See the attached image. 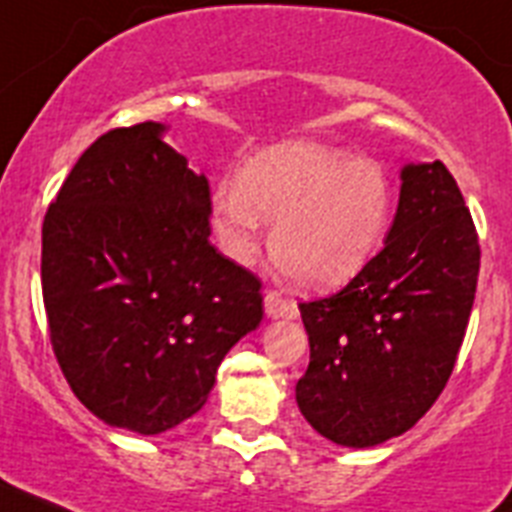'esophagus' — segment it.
I'll return each instance as SVG.
<instances>
[{
	"instance_id": "34e87169",
	"label": "esophagus",
	"mask_w": 512,
	"mask_h": 512,
	"mask_svg": "<svg viewBox=\"0 0 512 512\" xmlns=\"http://www.w3.org/2000/svg\"><path fill=\"white\" fill-rule=\"evenodd\" d=\"M264 310H266V318H271V320H295L297 318V307L292 305V302L282 300L277 292H266Z\"/></svg>"
}]
</instances>
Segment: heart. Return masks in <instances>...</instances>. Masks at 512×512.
Listing matches in <instances>:
<instances>
[{
    "instance_id": "heart-1",
    "label": "heart",
    "mask_w": 512,
    "mask_h": 512,
    "mask_svg": "<svg viewBox=\"0 0 512 512\" xmlns=\"http://www.w3.org/2000/svg\"><path fill=\"white\" fill-rule=\"evenodd\" d=\"M395 192L384 166L312 140L251 156L238 182L212 192V230L235 264H253L261 220L271 261L289 282L330 289L356 277L390 230Z\"/></svg>"
}]
</instances>
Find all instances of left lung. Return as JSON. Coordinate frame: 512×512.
Segmentation results:
<instances>
[{
	"label": "left lung",
	"mask_w": 512,
	"mask_h": 512,
	"mask_svg": "<svg viewBox=\"0 0 512 512\" xmlns=\"http://www.w3.org/2000/svg\"><path fill=\"white\" fill-rule=\"evenodd\" d=\"M384 248L341 292L302 302L310 366L297 408L328 441L372 449L410 431L454 372L479 274V241L441 161L400 169Z\"/></svg>",
	"instance_id": "obj_1"
}]
</instances>
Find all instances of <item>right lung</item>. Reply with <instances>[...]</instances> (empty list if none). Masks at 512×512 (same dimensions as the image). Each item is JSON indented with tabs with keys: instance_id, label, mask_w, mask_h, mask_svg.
<instances>
[{
	"instance_id": "right-lung-1",
	"label": "right lung",
	"mask_w": 512,
	"mask_h": 512,
	"mask_svg": "<svg viewBox=\"0 0 512 512\" xmlns=\"http://www.w3.org/2000/svg\"><path fill=\"white\" fill-rule=\"evenodd\" d=\"M164 122L97 138L43 223V302L89 413L156 436L192 418L220 361L264 318L261 282L210 243V184Z\"/></svg>"
}]
</instances>
